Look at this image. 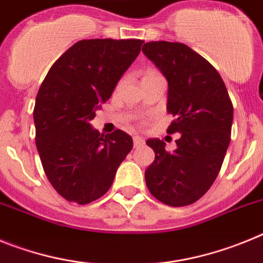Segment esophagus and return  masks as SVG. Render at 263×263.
<instances>
[{
    "instance_id": "34e87169",
    "label": "esophagus",
    "mask_w": 263,
    "mask_h": 263,
    "mask_svg": "<svg viewBox=\"0 0 263 263\" xmlns=\"http://www.w3.org/2000/svg\"><path fill=\"white\" fill-rule=\"evenodd\" d=\"M145 143V141H143L142 137H134L133 138V145L134 147H141V146Z\"/></svg>"
}]
</instances>
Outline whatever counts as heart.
I'll use <instances>...</instances> for the list:
<instances>
[{"label":"heart","mask_w":263,"mask_h":263,"mask_svg":"<svg viewBox=\"0 0 263 263\" xmlns=\"http://www.w3.org/2000/svg\"><path fill=\"white\" fill-rule=\"evenodd\" d=\"M153 76H160V75H159V73H158L157 71H152V69H150V71H146L145 72V75H143V79L153 78Z\"/></svg>","instance_id":"b5f03b06"}]
</instances>
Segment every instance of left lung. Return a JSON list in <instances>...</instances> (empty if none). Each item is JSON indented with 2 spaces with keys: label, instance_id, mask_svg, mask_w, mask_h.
Masks as SVG:
<instances>
[{
  "label": "left lung",
  "instance_id": "8db88e82",
  "mask_svg": "<svg viewBox=\"0 0 263 263\" xmlns=\"http://www.w3.org/2000/svg\"><path fill=\"white\" fill-rule=\"evenodd\" d=\"M142 52L166 78L167 111L175 117L167 133H179L176 148L147 139L155 159L145 171L148 191L162 203L183 206L213 184L231 142L233 105L215 67L176 42H148Z\"/></svg>",
  "mask_w": 263,
  "mask_h": 263
}]
</instances>
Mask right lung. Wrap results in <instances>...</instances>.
<instances>
[{
	"instance_id": "add662e5",
	"label": "right lung",
	"mask_w": 263,
	"mask_h": 263,
	"mask_svg": "<svg viewBox=\"0 0 263 263\" xmlns=\"http://www.w3.org/2000/svg\"><path fill=\"white\" fill-rule=\"evenodd\" d=\"M139 39H84L53 63L36 95L35 142L52 187L88 204L106 194L133 148L122 130L104 136L90 121L138 57Z\"/></svg>"
}]
</instances>
